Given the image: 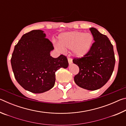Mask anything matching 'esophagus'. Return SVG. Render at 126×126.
Segmentation results:
<instances>
[{"label":"esophagus","mask_w":126,"mask_h":126,"mask_svg":"<svg viewBox=\"0 0 126 126\" xmlns=\"http://www.w3.org/2000/svg\"><path fill=\"white\" fill-rule=\"evenodd\" d=\"M68 61L69 64H71L72 62H73V61H72V59L71 58H69V57H68Z\"/></svg>","instance_id":"esophagus-1"}]
</instances>
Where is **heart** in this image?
<instances>
[{
    "instance_id": "b5f03b06",
    "label": "heart",
    "mask_w": 126,
    "mask_h": 126,
    "mask_svg": "<svg viewBox=\"0 0 126 126\" xmlns=\"http://www.w3.org/2000/svg\"><path fill=\"white\" fill-rule=\"evenodd\" d=\"M58 40L60 45L57 47L59 49L64 50V48L72 49L76 56L82 57L90 50L93 37L90 33L74 31L61 34Z\"/></svg>"
}]
</instances>
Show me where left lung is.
<instances>
[{"label":"left lung","mask_w":126,"mask_h":126,"mask_svg":"<svg viewBox=\"0 0 126 126\" xmlns=\"http://www.w3.org/2000/svg\"><path fill=\"white\" fill-rule=\"evenodd\" d=\"M94 42L89 52L82 58H74L79 71L74 76L81 88L94 91L103 87L111 77L115 65L113 47L108 38L94 28H91Z\"/></svg>","instance_id":"8db88e82"}]
</instances>
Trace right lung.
<instances>
[{"label":"right lung","mask_w":126,"mask_h":126,"mask_svg":"<svg viewBox=\"0 0 126 126\" xmlns=\"http://www.w3.org/2000/svg\"><path fill=\"white\" fill-rule=\"evenodd\" d=\"M41 30H33L23 35L15 46L11 64L15 78L25 90L34 93L45 92L52 88L55 73L67 68L68 62L63 54L54 58L50 52L52 43Z\"/></svg>","instance_id":"1"}]
</instances>
